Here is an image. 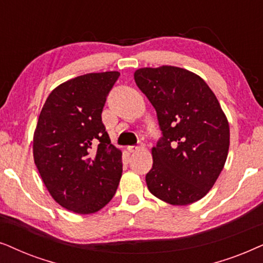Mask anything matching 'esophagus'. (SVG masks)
<instances>
[{"label": "esophagus", "mask_w": 263, "mask_h": 263, "mask_svg": "<svg viewBox=\"0 0 263 263\" xmlns=\"http://www.w3.org/2000/svg\"><path fill=\"white\" fill-rule=\"evenodd\" d=\"M141 149H143L142 145H129V146H127L128 153H136V152H138V150H141Z\"/></svg>", "instance_id": "esophagus-1"}]
</instances>
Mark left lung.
<instances>
[{
    "mask_svg": "<svg viewBox=\"0 0 263 263\" xmlns=\"http://www.w3.org/2000/svg\"><path fill=\"white\" fill-rule=\"evenodd\" d=\"M134 76L163 135L152 149L149 191L173 205L199 201L215 184L230 148L229 120L215 93L201 77L176 66L143 67Z\"/></svg>",
    "mask_w": 263,
    "mask_h": 263,
    "instance_id": "8db88e82",
    "label": "left lung"
}]
</instances>
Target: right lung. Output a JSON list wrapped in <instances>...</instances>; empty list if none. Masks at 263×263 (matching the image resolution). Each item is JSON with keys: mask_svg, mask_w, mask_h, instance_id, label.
<instances>
[{"mask_svg": "<svg viewBox=\"0 0 263 263\" xmlns=\"http://www.w3.org/2000/svg\"><path fill=\"white\" fill-rule=\"evenodd\" d=\"M120 73H87L60 84L42 108L33 134V160L56 203L76 214H92L117 192L121 150L102 124L108 92Z\"/></svg>", "mask_w": 263, "mask_h": 263, "instance_id": "1", "label": "right lung"}]
</instances>
